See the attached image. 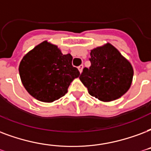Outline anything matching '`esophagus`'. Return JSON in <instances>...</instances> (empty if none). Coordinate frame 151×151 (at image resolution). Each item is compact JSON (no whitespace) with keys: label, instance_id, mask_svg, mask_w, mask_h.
Instances as JSON below:
<instances>
[{"label":"esophagus","instance_id":"34e87169","mask_svg":"<svg viewBox=\"0 0 151 151\" xmlns=\"http://www.w3.org/2000/svg\"><path fill=\"white\" fill-rule=\"evenodd\" d=\"M83 65H80L79 66H78V70H79V72L80 73H81L82 72V70H83Z\"/></svg>","mask_w":151,"mask_h":151}]
</instances>
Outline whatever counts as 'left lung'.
Masks as SVG:
<instances>
[{"label":"left lung","mask_w":151,"mask_h":151,"mask_svg":"<svg viewBox=\"0 0 151 151\" xmlns=\"http://www.w3.org/2000/svg\"><path fill=\"white\" fill-rule=\"evenodd\" d=\"M91 65L84 68L79 78L88 93L104 102L119 99L132 85V64L111 43L91 50Z\"/></svg>","instance_id":"obj_1"}]
</instances>
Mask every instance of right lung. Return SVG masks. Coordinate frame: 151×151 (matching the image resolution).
<instances>
[{
	"label": "right lung",
	"mask_w": 151,
	"mask_h": 151,
	"mask_svg": "<svg viewBox=\"0 0 151 151\" xmlns=\"http://www.w3.org/2000/svg\"><path fill=\"white\" fill-rule=\"evenodd\" d=\"M70 54L63 55L58 46L47 40L35 47L22 58L19 77L27 93L42 102L50 103L67 93L80 72L72 65Z\"/></svg>",
	"instance_id": "1"
}]
</instances>
